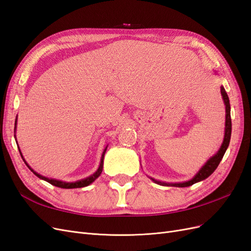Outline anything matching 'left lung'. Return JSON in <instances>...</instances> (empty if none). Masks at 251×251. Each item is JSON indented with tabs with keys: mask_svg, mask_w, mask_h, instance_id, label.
Instances as JSON below:
<instances>
[{
	"mask_svg": "<svg viewBox=\"0 0 251 251\" xmlns=\"http://www.w3.org/2000/svg\"><path fill=\"white\" fill-rule=\"evenodd\" d=\"M221 94L223 97V100L225 103V109H226V118H225V135H224V140L221 148L217 151V154L212 156L211 158H209L207 162L205 163L202 168L200 169V171L195 175V177L193 179H191L189 181L186 182H182V183H165V182H161V181H157L153 178H151L153 180L155 183L159 184V185H164V186H176V187H187L191 186L197 182L202 181L204 179H206L207 177H209L210 175L215 172V170L218 168V165L220 163V161L222 160V158L225 154V151L229 146V141H230V136H231V118H230V103H229V98L228 95H227L226 91L224 89V87H221Z\"/></svg>",
	"mask_w": 251,
	"mask_h": 251,
	"instance_id": "left-lung-1",
	"label": "left lung"
}]
</instances>
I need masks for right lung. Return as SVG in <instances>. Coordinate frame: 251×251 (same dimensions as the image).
Returning <instances> with one entry per match:
<instances>
[{"instance_id":"right-lung-1","label":"right lung","mask_w":251,"mask_h":251,"mask_svg":"<svg viewBox=\"0 0 251 251\" xmlns=\"http://www.w3.org/2000/svg\"><path fill=\"white\" fill-rule=\"evenodd\" d=\"M16 127H17V120H16V124H14V131H16ZM107 148H108V146L105 147V149H104L103 151H102L101 159H100V166H98L97 171H96L93 175H91V176H89V177H87V178H85V179L75 181V182H64V181H60V180H56V179H51V178L44 177V176H42V175L37 174L36 172H34L31 168H30V166L28 165V163L25 161V159H24V157H23V155H22V153H21V151H20V148H19V151H20V153H21V156H22V158H23V160H24V162L26 163V165L28 166L29 170L31 171V172L35 175L36 177H39V178L42 179V180H45V181L49 182L50 184L54 185V186H57V187H60V188H79V187H85V186L90 185L91 183H92V182H94L98 177L100 176V174H101V172H102V166H103V158H104V154H105V151H107Z\"/></svg>"}]
</instances>
